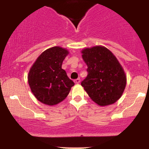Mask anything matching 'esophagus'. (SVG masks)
<instances>
[{
  "label": "esophagus",
  "instance_id": "1",
  "mask_svg": "<svg viewBox=\"0 0 149 149\" xmlns=\"http://www.w3.org/2000/svg\"><path fill=\"white\" fill-rule=\"evenodd\" d=\"M80 81H81V79H76V80H74L75 84H76L80 83Z\"/></svg>",
  "mask_w": 149,
  "mask_h": 149
}]
</instances>
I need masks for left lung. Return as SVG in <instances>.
Listing matches in <instances>:
<instances>
[{
  "mask_svg": "<svg viewBox=\"0 0 149 149\" xmlns=\"http://www.w3.org/2000/svg\"><path fill=\"white\" fill-rule=\"evenodd\" d=\"M82 58L87 68L81 86L92 101L100 106L116 102L123 95L127 77L114 54L107 47L97 45L84 48Z\"/></svg>",
  "mask_w": 149,
  "mask_h": 149,
  "instance_id": "8db88e82",
  "label": "left lung"
}]
</instances>
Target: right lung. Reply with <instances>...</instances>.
I'll return each instance as SVG.
<instances>
[{
    "mask_svg": "<svg viewBox=\"0 0 149 149\" xmlns=\"http://www.w3.org/2000/svg\"><path fill=\"white\" fill-rule=\"evenodd\" d=\"M69 54L59 46L45 50L30 68L28 83L31 92L40 102L58 104L67 97L74 83L62 68V63Z\"/></svg>",
    "mask_w": 149,
    "mask_h": 149,
    "instance_id": "right-lung-1",
    "label": "right lung"
}]
</instances>
